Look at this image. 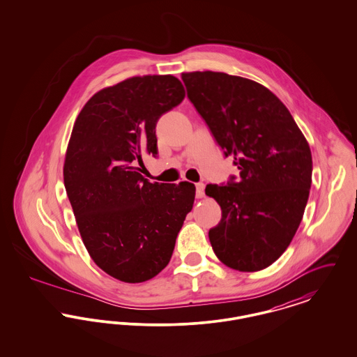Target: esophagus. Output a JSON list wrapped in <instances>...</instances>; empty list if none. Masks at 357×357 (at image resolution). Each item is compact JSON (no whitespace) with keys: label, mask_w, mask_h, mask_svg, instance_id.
I'll return each mask as SVG.
<instances>
[{"label":"esophagus","mask_w":357,"mask_h":357,"mask_svg":"<svg viewBox=\"0 0 357 357\" xmlns=\"http://www.w3.org/2000/svg\"><path fill=\"white\" fill-rule=\"evenodd\" d=\"M195 188H197V191H195V194H197V198H202L204 195V185L202 182H199V183H197L195 185Z\"/></svg>","instance_id":"1"}]
</instances>
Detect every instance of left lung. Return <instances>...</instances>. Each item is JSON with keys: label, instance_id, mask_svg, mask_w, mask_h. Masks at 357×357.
<instances>
[{"label": "left lung", "instance_id": "obj_1", "mask_svg": "<svg viewBox=\"0 0 357 357\" xmlns=\"http://www.w3.org/2000/svg\"><path fill=\"white\" fill-rule=\"evenodd\" d=\"M187 98L239 178L207 185L222 210L210 229L215 255L239 272L268 268L287 250L312 185V153L288 108L266 86L222 72L182 73Z\"/></svg>", "mask_w": 357, "mask_h": 357}]
</instances>
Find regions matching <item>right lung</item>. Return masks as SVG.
Listing matches in <instances>:
<instances>
[{"label":"right lung","instance_id":"1","mask_svg":"<svg viewBox=\"0 0 357 357\" xmlns=\"http://www.w3.org/2000/svg\"><path fill=\"white\" fill-rule=\"evenodd\" d=\"M185 99L171 75L127 79L95 93L75 121L64 185L93 262L123 282H144L170 262L195 186L151 183L136 167L158 155L159 118Z\"/></svg>","mask_w":357,"mask_h":357}]
</instances>
